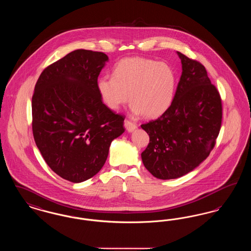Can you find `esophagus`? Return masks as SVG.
Returning <instances> with one entry per match:
<instances>
[{
  "instance_id": "esophagus-1",
  "label": "esophagus",
  "mask_w": 251,
  "mask_h": 251,
  "mask_svg": "<svg viewBox=\"0 0 251 251\" xmlns=\"http://www.w3.org/2000/svg\"><path fill=\"white\" fill-rule=\"evenodd\" d=\"M124 126H125L126 130L129 132L134 131L137 128L135 123H133V122H131V120H125V121H124Z\"/></svg>"
}]
</instances>
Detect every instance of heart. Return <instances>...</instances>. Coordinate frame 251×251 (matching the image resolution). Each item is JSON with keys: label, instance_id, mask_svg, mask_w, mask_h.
Here are the masks:
<instances>
[{"label": "heart", "instance_id": "obj_1", "mask_svg": "<svg viewBox=\"0 0 251 251\" xmlns=\"http://www.w3.org/2000/svg\"><path fill=\"white\" fill-rule=\"evenodd\" d=\"M176 83V74L167 63L128 57L114 67L113 77L105 75L98 79L97 90L110 110H118L129 100L130 94L133 114L156 119L171 106Z\"/></svg>", "mask_w": 251, "mask_h": 251}]
</instances>
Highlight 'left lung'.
<instances>
[{"mask_svg":"<svg viewBox=\"0 0 251 251\" xmlns=\"http://www.w3.org/2000/svg\"><path fill=\"white\" fill-rule=\"evenodd\" d=\"M177 53L182 72L172 104L141 125L150 136L142 161L157 179H177L199 167L214 149L222 121L221 98L206 69Z\"/></svg>","mask_w":251,"mask_h":251,"instance_id":"1","label":"left lung"}]
</instances>
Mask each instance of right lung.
I'll return each mask as SVG.
<instances>
[{
    "label": "right lung",
    "instance_id": "right-lung-1",
    "mask_svg": "<svg viewBox=\"0 0 251 251\" xmlns=\"http://www.w3.org/2000/svg\"><path fill=\"white\" fill-rule=\"evenodd\" d=\"M108 62L100 51L76 50L40 74L32 98L33 134L41 155L63 179L82 182L103 167L124 117L101 101L97 90Z\"/></svg>",
    "mask_w": 251,
    "mask_h": 251
}]
</instances>
